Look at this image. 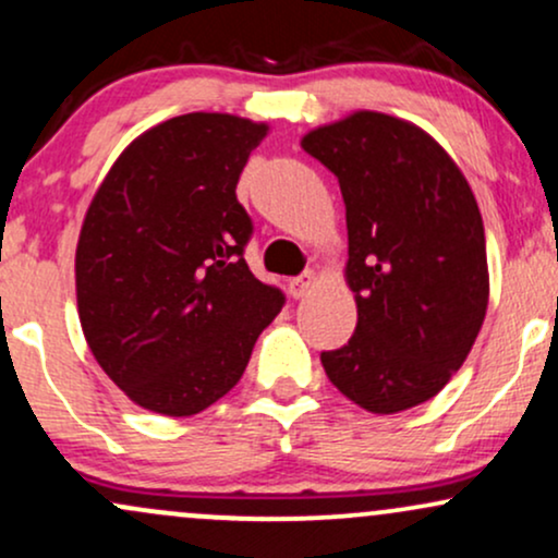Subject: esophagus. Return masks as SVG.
<instances>
[{
    "label": "esophagus",
    "mask_w": 558,
    "mask_h": 558,
    "mask_svg": "<svg viewBox=\"0 0 558 558\" xmlns=\"http://www.w3.org/2000/svg\"><path fill=\"white\" fill-rule=\"evenodd\" d=\"M315 286H317V275L315 272H304V275H299V278H293L291 283H288V288H291V293H293V299L310 296L312 288H315Z\"/></svg>",
    "instance_id": "obj_1"
}]
</instances>
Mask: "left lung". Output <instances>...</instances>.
<instances>
[{"label":"left lung","instance_id":"left-lung-1","mask_svg":"<svg viewBox=\"0 0 558 558\" xmlns=\"http://www.w3.org/2000/svg\"><path fill=\"white\" fill-rule=\"evenodd\" d=\"M345 204L356 330L323 351L345 399L396 414L440 393L472 351L490 278L475 194L444 146L409 120L351 112L301 138Z\"/></svg>","mask_w":558,"mask_h":558}]
</instances>
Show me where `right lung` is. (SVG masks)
<instances>
[{
  "mask_svg": "<svg viewBox=\"0 0 558 558\" xmlns=\"http://www.w3.org/2000/svg\"><path fill=\"white\" fill-rule=\"evenodd\" d=\"M270 125L189 112L141 133L83 217L75 299L99 367L133 403L191 417L241 380L286 296L243 259L241 170Z\"/></svg>",
  "mask_w": 558,
  "mask_h": 558,
  "instance_id": "obj_1",
  "label": "right lung"
}]
</instances>
